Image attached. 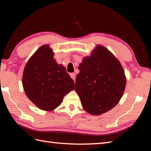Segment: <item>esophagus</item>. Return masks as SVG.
<instances>
[{
  "label": "esophagus",
  "instance_id": "34e87169",
  "mask_svg": "<svg viewBox=\"0 0 151 151\" xmlns=\"http://www.w3.org/2000/svg\"><path fill=\"white\" fill-rule=\"evenodd\" d=\"M70 77L73 79V81H75V78H76L75 73H70Z\"/></svg>",
  "mask_w": 151,
  "mask_h": 151
}]
</instances>
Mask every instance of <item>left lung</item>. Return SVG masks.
<instances>
[{"instance_id":"8db88e82","label":"left lung","mask_w":151,"mask_h":151,"mask_svg":"<svg viewBox=\"0 0 151 151\" xmlns=\"http://www.w3.org/2000/svg\"><path fill=\"white\" fill-rule=\"evenodd\" d=\"M75 91L85 111L100 115L115 106L122 98L127 78L119 60L101 45L78 66Z\"/></svg>"}]
</instances>
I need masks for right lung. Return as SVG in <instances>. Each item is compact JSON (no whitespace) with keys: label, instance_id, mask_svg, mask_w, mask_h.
<instances>
[{"label":"right lung","instance_id":"1","mask_svg":"<svg viewBox=\"0 0 151 151\" xmlns=\"http://www.w3.org/2000/svg\"><path fill=\"white\" fill-rule=\"evenodd\" d=\"M49 45L40 47L24 66L22 86L25 94L38 108L55 110L64 96L75 88V83L65 67L58 65Z\"/></svg>","mask_w":151,"mask_h":151}]
</instances>
